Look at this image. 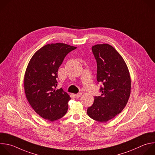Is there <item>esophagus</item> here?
<instances>
[{
  "instance_id": "esophagus-1",
  "label": "esophagus",
  "mask_w": 155,
  "mask_h": 155,
  "mask_svg": "<svg viewBox=\"0 0 155 155\" xmlns=\"http://www.w3.org/2000/svg\"><path fill=\"white\" fill-rule=\"evenodd\" d=\"M81 95H82V93H81V92H79V93L77 94H75V97L77 98L80 97Z\"/></svg>"
}]
</instances>
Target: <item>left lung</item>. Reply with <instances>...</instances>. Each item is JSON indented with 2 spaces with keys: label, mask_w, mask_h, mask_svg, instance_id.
<instances>
[{
  "label": "left lung",
  "mask_w": 155,
  "mask_h": 155,
  "mask_svg": "<svg viewBox=\"0 0 155 155\" xmlns=\"http://www.w3.org/2000/svg\"><path fill=\"white\" fill-rule=\"evenodd\" d=\"M97 61V80L102 82L100 96L94 97L87 114L92 119L106 122L120 113L131 92V78L128 67L118 51L108 44L92 47Z\"/></svg>",
  "instance_id": "8db88e82"
}]
</instances>
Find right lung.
Returning <instances> with one entry per match:
<instances>
[{"instance_id": "1", "label": "right lung", "mask_w": 155, "mask_h": 155, "mask_svg": "<svg viewBox=\"0 0 155 155\" xmlns=\"http://www.w3.org/2000/svg\"><path fill=\"white\" fill-rule=\"evenodd\" d=\"M77 47L64 43L48 44L33 55L24 75L27 99L41 117L51 122L63 117L68 110L69 94L57 86L58 71L65 57Z\"/></svg>"}]
</instances>
